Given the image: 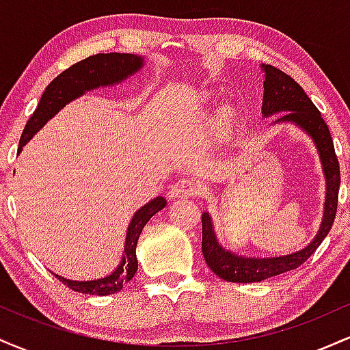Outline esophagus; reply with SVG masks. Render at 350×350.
<instances>
[{"label": "esophagus", "instance_id": "esophagus-1", "mask_svg": "<svg viewBox=\"0 0 350 350\" xmlns=\"http://www.w3.org/2000/svg\"><path fill=\"white\" fill-rule=\"evenodd\" d=\"M198 192H199L198 184H196L192 179H187V178L178 179L170 189V196L174 199L192 198V196H196Z\"/></svg>", "mask_w": 350, "mask_h": 350}]
</instances>
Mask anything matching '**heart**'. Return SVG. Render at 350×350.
I'll list each match as a JSON object with an SVG mask.
<instances>
[{"instance_id": "b5f03b06", "label": "heart", "mask_w": 350, "mask_h": 350, "mask_svg": "<svg viewBox=\"0 0 350 350\" xmlns=\"http://www.w3.org/2000/svg\"><path fill=\"white\" fill-rule=\"evenodd\" d=\"M235 118H237V111L230 107L224 108V110L219 113V122L222 126H230V124L235 122Z\"/></svg>"}]
</instances>
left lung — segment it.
Returning <instances> with one entry per match:
<instances>
[{"mask_svg":"<svg viewBox=\"0 0 350 350\" xmlns=\"http://www.w3.org/2000/svg\"><path fill=\"white\" fill-rule=\"evenodd\" d=\"M265 82H263V105L262 113L265 118L275 113H281L278 120L273 123H293L306 131L314 142L317 152H319L321 164H323L324 178H326V202H324V215L319 230L311 243L303 250L281 256H267V258H256V256H242L232 253L217 240L214 224L207 212L202 214V253L206 263L219 278L230 281V283H256L271 276L281 275L290 270H295L303 265L321 242L326 239L334 224L337 212V196H339L340 171L339 161L334 151L331 131L326 122L321 116L306 92L301 88L296 80L290 75L281 72L276 67L262 64Z\"/></svg>","mask_w":350,"mask_h":350,"instance_id":"left-lung-1","label":"left lung"}]
</instances>
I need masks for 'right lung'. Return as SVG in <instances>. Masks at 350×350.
Returning a JSON list of instances; mask_svg holds the SVG:
<instances>
[{"instance_id": "obj_1", "label": "right lung", "mask_w": 350, "mask_h": 350, "mask_svg": "<svg viewBox=\"0 0 350 350\" xmlns=\"http://www.w3.org/2000/svg\"><path fill=\"white\" fill-rule=\"evenodd\" d=\"M144 66V59L142 55L135 54H120V52H110V54H97L80 60V62L70 66L69 69L59 74L44 90L38 108L31 118L27 120L26 126L19 139V152L23 146L29 142L33 136L54 116L60 108H64L72 100L82 97L88 90H94L98 87H110L126 80ZM166 207V199L158 196L156 199L150 200L146 206L135 212L130 226L126 230V240H124V250L122 262L115 268L113 273L100 280L92 281H75L67 280L64 276L55 275L70 290L85 295L107 296L113 295L123 290L124 284L135 276L138 270V260H136V245L142 235V230L156 212Z\"/></svg>"}]
</instances>
